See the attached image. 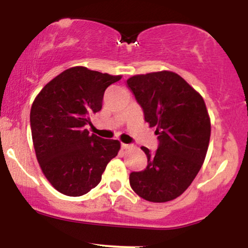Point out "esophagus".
<instances>
[{
  "mask_svg": "<svg viewBox=\"0 0 248 248\" xmlns=\"http://www.w3.org/2000/svg\"><path fill=\"white\" fill-rule=\"evenodd\" d=\"M121 148H122V149H129V148H132V144L121 143Z\"/></svg>",
  "mask_w": 248,
  "mask_h": 248,
  "instance_id": "34e87169",
  "label": "esophagus"
}]
</instances>
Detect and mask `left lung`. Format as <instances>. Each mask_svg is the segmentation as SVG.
Wrapping results in <instances>:
<instances>
[{"instance_id": "1", "label": "left lung", "mask_w": 248, "mask_h": 248, "mask_svg": "<svg viewBox=\"0 0 248 248\" xmlns=\"http://www.w3.org/2000/svg\"><path fill=\"white\" fill-rule=\"evenodd\" d=\"M149 127H156L158 148L141 147L147 168L129 175L132 189L153 203L181 196L195 179L209 148L211 122L195 88L171 71L136 75L127 80Z\"/></svg>"}]
</instances>
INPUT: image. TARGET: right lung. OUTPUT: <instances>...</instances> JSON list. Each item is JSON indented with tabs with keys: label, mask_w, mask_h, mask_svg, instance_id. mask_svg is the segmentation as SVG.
I'll return each instance as SVG.
<instances>
[{
	"label": "right lung",
	"mask_w": 248,
	"mask_h": 248,
	"mask_svg": "<svg viewBox=\"0 0 248 248\" xmlns=\"http://www.w3.org/2000/svg\"><path fill=\"white\" fill-rule=\"evenodd\" d=\"M121 78L71 67L47 82L33 100L30 126L37 161L62 195L78 197L95 187L108 162L118 155L120 142L91 135L85 124L101 109L106 88Z\"/></svg>",
	"instance_id": "add662e5"
}]
</instances>
